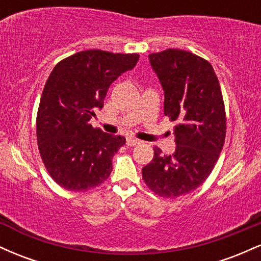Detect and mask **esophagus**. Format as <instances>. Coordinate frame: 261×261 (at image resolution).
Returning a JSON list of instances; mask_svg holds the SVG:
<instances>
[{
    "mask_svg": "<svg viewBox=\"0 0 261 261\" xmlns=\"http://www.w3.org/2000/svg\"><path fill=\"white\" fill-rule=\"evenodd\" d=\"M140 143H141V141L139 139H136V137L128 136L126 139V145L130 146V147H134V146L140 145Z\"/></svg>",
    "mask_w": 261,
    "mask_h": 261,
    "instance_id": "34e87169",
    "label": "esophagus"
}]
</instances>
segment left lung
Wrapping results in <instances>:
<instances>
[{
	"label": "left lung",
	"mask_w": 261,
	"mask_h": 261,
	"mask_svg": "<svg viewBox=\"0 0 261 261\" xmlns=\"http://www.w3.org/2000/svg\"><path fill=\"white\" fill-rule=\"evenodd\" d=\"M164 91V114L176 121L172 154L154 147L142 168L146 185L163 197L185 195L207 179L226 137V113L220 83L211 64L178 49L148 55Z\"/></svg>",
	"instance_id": "obj_1"
}]
</instances>
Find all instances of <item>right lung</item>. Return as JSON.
<instances>
[{
	"instance_id": "1",
	"label": "right lung",
	"mask_w": 261,
	"mask_h": 261,
	"mask_svg": "<svg viewBox=\"0 0 261 261\" xmlns=\"http://www.w3.org/2000/svg\"><path fill=\"white\" fill-rule=\"evenodd\" d=\"M137 54L86 50L62 60L45 83L37 116L41 160L60 187L87 191L109 178L124 136L89 124L104 106L108 89L139 61Z\"/></svg>"
}]
</instances>
